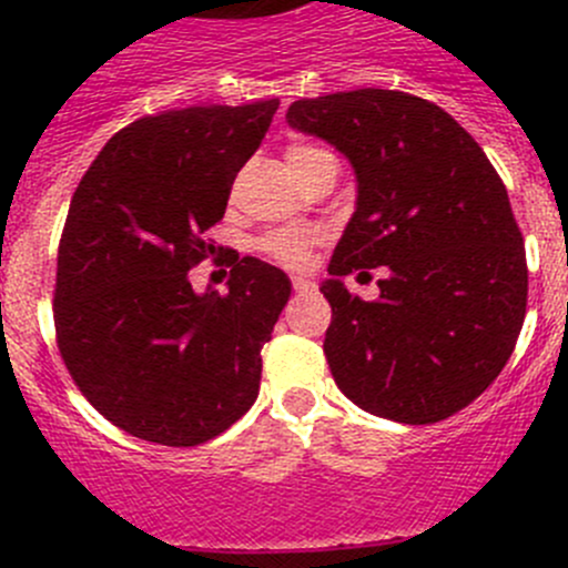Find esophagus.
I'll return each mask as SVG.
<instances>
[{"instance_id": "1", "label": "esophagus", "mask_w": 568, "mask_h": 568, "mask_svg": "<svg viewBox=\"0 0 568 568\" xmlns=\"http://www.w3.org/2000/svg\"><path fill=\"white\" fill-rule=\"evenodd\" d=\"M291 285H294V291L300 296L302 294H311V291H313V283L307 277H294V280H291Z\"/></svg>"}]
</instances>
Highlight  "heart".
I'll return each mask as SVG.
<instances>
[{
	"mask_svg": "<svg viewBox=\"0 0 568 568\" xmlns=\"http://www.w3.org/2000/svg\"><path fill=\"white\" fill-rule=\"evenodd\" d=\"M313 153H318V148L294 145L288 148V156L285 159H288V164H294L300 159L313 156ZM313 242H316V233L302 231V227H285V231H274L272 236L263 239V250L272 257H277L280 263H285V266H302Z\"/></svg>",
	"mask_w": 568,
	"mask_h": 568,
	"instance_id": "obj_1",
	"label": "heart"
}]
</instances>
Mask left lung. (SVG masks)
Returning <instances> with one entry per match:
<instances>
[{"label": "left lung", "instance_id": "8db88e82", "mask_svg": "<svg viewBox=\"0 0 568 568\" xmlns=\"http://www.w3.org/2000/svg\"><path fill=\"white\" fill-rule=\"evenodd\" d=\"M285 120L329 142L357 178L321 283L337 387L387 420H445L500 376L525 321L528 263L500 175L445 109L398 90L302 99ZM365 267L383 268L374 303L342 285Z\"/></svg>", "mask_w": 568, "mask_h": 568}]
</instances>
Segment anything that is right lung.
Instances as JSON below:
<instances>
[{"mask_svg":"<svg viewBox=\"0 0 568 568\" xmlns=\"http://www.w3.org/2000/svg\"><path fill=\"white\" fill-rule=\"evenodd\" d=\"M277 106L134 120L73 192L57 252V343L84 398L131 437L192 448L255 404L288 274L242 257L220 296L211 285L197 294L189 268L214 255L203 233L225 216Z\"/></svg>","mask_w":568,"mask_h":568,"instance_id":"add662e5","label":"right lung"}]
</instances>
